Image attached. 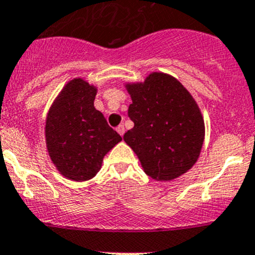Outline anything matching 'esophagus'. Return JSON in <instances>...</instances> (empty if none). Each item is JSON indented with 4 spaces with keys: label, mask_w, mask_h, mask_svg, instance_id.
Instances as JSON below:
<instances>
[{
    "label": "esophagus",
    "mask_w": 255,
    "mask_h": 255,
    "mask_svg": "<svg viewBox=\"0 0 255 255\" xmlns=\"http://www.w3.org/2000/svg\"><path fill=\"white\" fill-rule=\"evenodd\" d=\"M116 129H117V132L120 133L121 135H123V134H125V132H126V129H125V126H123V125H120V126H118L117 128H116Z\"/></svg>",
    "instance_id": "34e87169"
}]
</instances>
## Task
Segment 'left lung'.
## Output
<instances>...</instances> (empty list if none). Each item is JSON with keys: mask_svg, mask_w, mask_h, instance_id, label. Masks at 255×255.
<instances>
[{"mask_svg": "<svg viewBox=\"0 0 255 255\" xmlns=\"http://www.w3.org/2000/svg\"><path fill=\"white\" fill-rule=\"evenodd\" d=\"M127 87L132 97L128 117L134 127L123 139L146 175L166 181L186 173L196 163L205 137L195 100L176 79L161 73Z\"/></svg>", "mask_w": 255, "mask_h": 255, "instance_id": "obj_1", "label": "left lung"}]
</instances>
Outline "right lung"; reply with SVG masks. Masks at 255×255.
Here are the masks:
<instances>
[{
    "label": "right lung",
    "mask_w": 255,
    "mask_h": 255,
    "mask_svg": "<svg viewBox=\"0 0 255 255\" xmlns=\"http://www.w3.org/2000/svg\"><path fill=\"white\" fill-rule=\"evenodd\" d=\"M96 89L74 79L63 89L47 117L49 155L61 174L75 181L94 177L102 159L122 137L94 107Z\"/></svg>",
    "instance_id": "add662e5"
}]
</instances>
